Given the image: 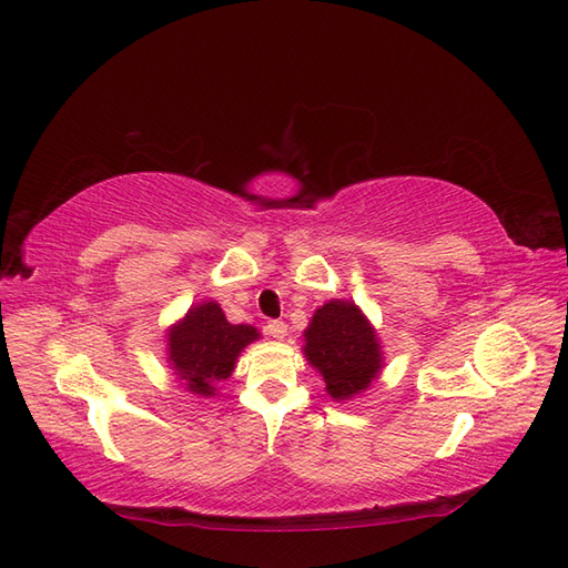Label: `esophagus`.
<instances>
[{
  "mask_svg": "<svg viewBox=\"0 0 568 568\" xmlns=\"http://www.w3.org/2000/svg\"><path fill=\"white\" fill-rule=\"evenodd\" d=\"M265 329H267V334H270L272 338H284L288 326H286V322H282V320H270Z\"/></svg>",
  "mask_w": 568,
  "mask_h": 568,
  "instance_id": "obj_1",
  "label": "esophagus"
}]
</instances>
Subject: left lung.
Returning a JSON list of instances; mask_svg holds the SVG:
<instances>
[{"label":"left lung","instance_id":"1","mask_svg":"<svg viewBox=\"0 0 568 568\" xmlns=\"http://www.w3.org/2000/svg\"><path fill=\"white\" fill-rule=\"evenodd\" d=\"M305 355L322 372L332 398L365 390L382 367L379 341L353 303L329 301L305 329Z\"/></svg>","mask_w":568,"mask_h":568}]
</instances>
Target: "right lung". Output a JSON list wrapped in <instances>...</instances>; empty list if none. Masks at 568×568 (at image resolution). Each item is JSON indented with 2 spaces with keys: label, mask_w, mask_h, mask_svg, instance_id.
<instances>
[{
  "label": "right lung",
  "mask_w": 568,
  "mask_h": 568,
  "mask_svg": "<svg viewBox=\"0 0 568 568\" xmlns=\"http://www.w3.org/2000/svg\"><path fill=\"white\" fill-rule=\"evenodd\" d=\"M168 336L170 363L186 382L184 386L196 395H213V386L227 379L236 355L257 338V332L248 324H230L211 301L192 307Z\"/></svg>",
  "instance_id": "obj_1"
}]
</instances>
